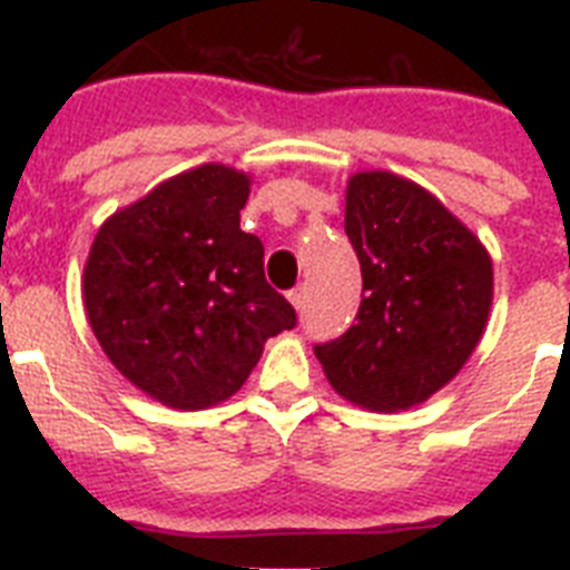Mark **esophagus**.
I'll return each mask as SVG.
<instances>
[{
    "label": "esophagus",
    "instance_id": "34e87169",
    "mask_svg": "<svg viewBox=\"0 0 570 570\" xmlns=\"http://www.w3.org/2000/svg\"><path fill=\"white\" fill-rule=\"evenodd\" d=\"M288 299L296 311H302L305 308V302H308V288H305V285H296V288L288 294Z\"/></svg>",
    "mask_w": 570,
    "mask_h": 570
}]
</instances>
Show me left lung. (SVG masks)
<instances>
[{"instance_id": "left-lung-1", "label": "left lung", "mask_w": 570, "mask_h": 570, "mask_svg": "<svg viewBox=\"0 0 570 570\" xmlns=\"http://www.w3.org/2000/svg\"><path fill=\"white\" fill-rule=\"evenodd\" d=\"M345 234L362 271L360 311L314 354L345 400L411 407L454 380L480 342L491 259L440 199L385 170L347 183Z\"/></svg>"}]
</instances>
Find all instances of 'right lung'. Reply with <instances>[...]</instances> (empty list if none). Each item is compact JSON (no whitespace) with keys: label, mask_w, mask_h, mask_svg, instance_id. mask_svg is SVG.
I'll return each instance as SVG.
<instances>
[{"label":"right lung","mask_w":570,"mask_h":570,"mask_svg":"<svg viewBox=\"0 0 570 570\" xmlns=\"http://www.w3.org/2000/svg\"><path fill=\"white\" fill-rule=\"evenodd\" d=\"M245 203L248 176L203 165L110 216L90 248V328L136 387L170 407L234 396L262 345L296 325L265 279L259 236L239 228Z\"/></svg>","instance_id":"right-lung-1"}]
</instances>
